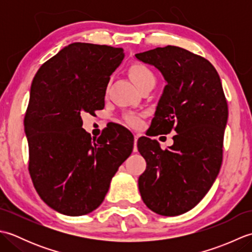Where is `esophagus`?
Segmentation results:
<instances>
[{
	"label": "esophagus",
	"instance_id": "34e87169",
	"mask_svg": "<svg viewBox=\"0 0 252 252\" xmlns=\"http://www.w3.org/2000/svg\"><path fill=\"white\" fill-rule=\"evenodd\" d=\"M140 137V134H134V144H135V146H134V152H136V142H137V138Z\"/></svg>",
	"mask_w": 252,
	"mask_h": 252
}]
</instances>
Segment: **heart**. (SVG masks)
<instances>
[{
  "instance_id": "1",
  "label": "heart",
  "mask_w": 252,
  "mask_h": 252,
  "mask_svg": "<svg viewBox=\"0 0 252 252\" xmlns=\"http://www.w3.org/2000/svg\"><path fill=\"white\" fill-rule=\"evenodd\" d=\"M129 76L133 80L138 89H141L146 83L154 82L155 83V74L146 65L141 63H132L129 68ZM125 120L127 125L136 127L142 125V117L134 112H129L125 116Z\"/></svg>"
}]
</instances>
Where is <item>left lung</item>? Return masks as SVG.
<instances>
[{
	"label": "left lung",
	"instance_id": "8db88e82",
	"mask_svg": "<svg viewBox=\"0 0 252 252\" xmlns=\"http://www.w3.org/2000/svg\"><path fill=\"white\" fill-rule=\"evenodd\" d=\"M135 57L156 67L167 81L152 135L176 132L173 145L164 151L156 140L138 138V152L146 160L138 189L152 211L180 216L206 196L220 172L227 101L219 73L206 58L172 45Z\"/></svg>",
	"mask_w": 252,
	"mask_h": 252
}]
</instances>
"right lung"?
Wrapping results in <instances>:
<instances>
[{
	"mask_svg": "<svg viewBox=\"0 0 252 252\" xmlns=\"http://www.w3.org/2000/svg\"><path fill=\"white\" fill-rule=\"evenodd\" d=\"M123 57L121 47L76 42L45 62L32 81L24 121L29 173L41 199L63 215L95 210L133 151L134 137L119 125L98 138L82 129L81 114L104 108L110 76Z\"/></svg>",
	"mask_w": 252,
	"mask_h": 252,
	"instance_id": "right-lung-1",
	"label": "right lung"
}]
</instances>
